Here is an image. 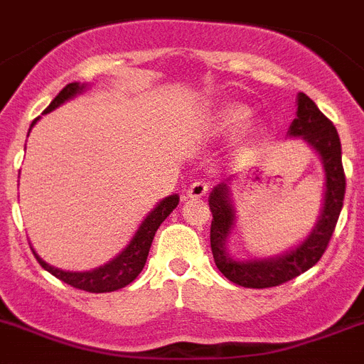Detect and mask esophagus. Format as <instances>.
Instances as JSON below:
<instances>
[{
  "label": "esophagus",
  "instance_id": "1",
  "mask_svg": "<svg viewBox=\"0 0 364 364\" xmlns=\"http://www.w3.org/2000/svg\"><path fill=\"white\" fill-rule=\"evenodd\" d=\"M208 192V185L203 181V179H198V181L192 183L188 188H186V198L191 200H198V198H203Z\"/></svg>",
  "mask_w": 364,
  "mask_h": 364
}]
</instances>
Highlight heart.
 I'll list each match as a JSON object with an SVG mask.
<instances>
[{
	"label": "heart",
	"instance_id": "obj_1",
	"mask_svg": "<svg viewBox=\"0 0 364 364\" xmlns=\"http://www.w3.org/2000/svg\"><path fill=\"white\" fill-rule=\"evenodd\" d=\"M249 121V109L238 104H229L220 112V126L225 134H236Z\"/></svg>",
	"mask_w": 364,
	"mask_h": 364
}]
</instances>
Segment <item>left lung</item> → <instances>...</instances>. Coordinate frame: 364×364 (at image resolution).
Returning a JSON list of instances; mask_svg holds the SVG:
<instances>
[{
	"label": "left lung",
	"instance_id": "8db88e82",
	"mask_svg": "<svg viewBox=\"0 0 364 364\" xmlns=\"http://www.w3.org/2000/svg\"><path fill=\"white\" fill-rule=\"evenodd\" d=\"M287 137L302 139L317 154L324 170V198L321 214L311 232L299 245L277 257H251L247 260L235 258L227 247L236 227V210L230 200L232 178L214 186L208 196V207L213 213L210 249L214 262L223 277L242 287L264 289L280 286L314 267L326 251L343 208L346 179L341 159L339 134L308 95H296V117L287 129Z\"/></svg>",
	"mask_w": 364,
	"mask_h": 364
}]
</instances>
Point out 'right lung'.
Returning a JSON list of instances; mask_svg holds the SVG:
<instances>
[{
    "label": "right lung",
    "mask_w": 364,
    "mask_h": 364,
    "mask_svg": "<svg viewBox=\"0 0 364 364\" xmlns=\"http://www.w3.org/2000/svg\"><path fill=\"white\" fill-rule=\"evenodd\" d=\"M87 90V84H80V82H71L64 90L56 95L53 102L46 107L43 115L53 109H56L58 106L65 104L68 100L75 99L77 95H82ZM40 121V117L34 119L33 124L29 128V134L33 126ZM179 203V196L172 194L166 196L164 200H161L156 207L151 208L148 216L141 221L139 229L135 230L134 238L129 240L128 245L122 249L115 258L107 262V264L100 265V267H95L91 271H64L58 269L55 265L47 264L43 258L38 257V252L34 251V257H36L38 264L42 265L43 269L49 271L50 274H55L56 278H60L62 282L69 284V286L77 287V289H84V291L90 293H109L117 291L121 287L128 286L139 277V273L143 271L144 264H146L148 251H150V245L154 242V236H156L157 229L163 223L166 218L170 216L173 208L178 207Z\"/></svg>",
    "instance_id": "add662e5"
}]
</instances>
